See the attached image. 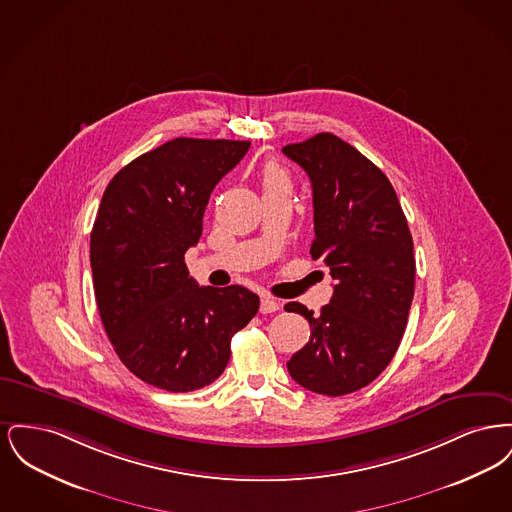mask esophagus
Listing matches in <instances>:
<instances>
[{
	"label": "esophagus",
	"mask_w": 512,
	"mask_h": 512,
	"mask_svg": "<svg viewBox=\"0 0 512 512\" xmlns=\"http://www.w3.org/2000/svg\"><path fill=\"white\" fill-rule=\"evenodd\" d=\"M280 309V301L278 299H274V297H270V295H265L263 299H261V313H276Z\"/></svg>",
	"instance_id": "1"
}]
</instances>
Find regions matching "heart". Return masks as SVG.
<instances>
[{
    "label": "heart",
    "instance_id": "b5f03b06",
    "mask_svg": "<svg viewBox=\"0 0 512 512\" xmlns=\"http://www.w3.org/2000/svg\"><path fill=\"white\" fill-rule=\"evenodd\" d=\"M261 182H263L265 192L267 190H290V186H292L290 174L278 163H267L265 165V169L261 172Z\"/></svg>",
    "mask_w": 512,
    "mask_h": 512
}]
</instances>
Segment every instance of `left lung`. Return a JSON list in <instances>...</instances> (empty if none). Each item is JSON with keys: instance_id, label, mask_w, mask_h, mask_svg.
<instances>
[{"instance_id": "left-lung-1", "label": "left lung", "mask_w": 512, "mask_h": 512, "mask_svg": "<svg viewBox=\"0 0 512 512\" xmlns=\"http://www.w3.org/2000/svg\"><path fill=\"white\" fill-rule=\"evenodd\" d=\"M313 186V259L336 280L320 315L292 301L311 338L288 361L305 390L338 397L361 390L390 365L414 295L413 236L388 176L330 132L282 147Z\"/></svg>"}]
</instances>
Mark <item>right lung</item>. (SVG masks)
Masks as SVG:
<instances>
[{
  "mask_svg": "<svg viewBox=\"0 0 512 512\" xmlns=\"http://www.w3.org/2000/svg\"><path fill=\"white\" fill-rule=\"evenodd\" d=\"M249 149L174 138L113 176L90 236L99 317L124 366L159 390L215 382L230 340L259 311L244 286L199 288L184 253L199 242L211 192Z\"/></svg>",
  "mask_w": 512,
  "mask_h": 512,
  "instance_id": "obj_1",
  "label": "right lung"
}]
</instances>
